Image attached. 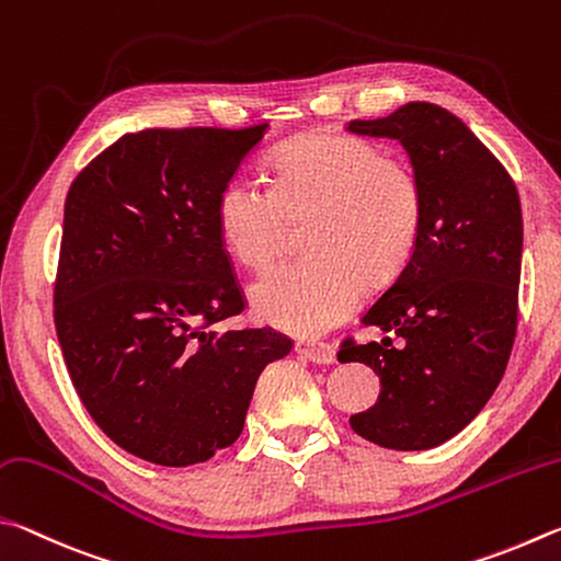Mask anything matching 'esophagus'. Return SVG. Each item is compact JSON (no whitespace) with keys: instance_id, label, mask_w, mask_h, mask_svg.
Here are the masks:
<instances>
[{"instance_id":"34e87169","label":"esophagus","mask_w":561,"mask_h":561,"mask_svg":"<svg viewBox=\"0 0 561 561\" xmlns=\"http://www.w3.org/2000/svg\"><path fill=\"white\" fill-rule=\"evenodd\" d=\"M296 352L300 357H306L312 365H332L335 362V350L328 342L320 340H298Z\"/></svg>"}]
</instances>
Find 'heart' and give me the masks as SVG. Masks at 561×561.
<instances>
[{
	"instance_id": "1",
	"label": "heart",
	"mask_w": 561,
	"mask_h": 561,
	"mask_svg": "<svg viewBox=\"0 0 561 561\" xmlns=\"http://www.w3.org/2000/svg\"><path fill=\"white\" fill-rule=\"evenodd\" d=\"M268 190L233 180L216 202V226L245 268L273 263L288 216L310 211V253L271 271L251 288L255 316L312 335L345 320L367 280H389L407 263L424 216L411 164L381 154L365 137L318 130L293 137L268 157Z\"/></svg>"
}]
</instances>
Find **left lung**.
<instances>
[{
	"instance_id": "8db88e82",
	"label": "left lung",
	"mask_w": 561,
	"mask_h": 561,
	"mask_svg": "<svg viewBox=\"0 0 561 561\" xmlns=\"http://www.w3.org/2000/svg\"><path fill=\"white\" fill-rule=\"evenodd\" d=\"M347 130L399 140L424 196L414 251L362 318L401 345L347 340L337 355L371 367L381 381L377 404L350 416V426L385 448H436L480 414L513 352L519 194L497 157L440 105L407 103Z\"/></svg>"
}]
</instances>
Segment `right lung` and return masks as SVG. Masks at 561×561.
<instances>
[{
  "instance_id": "obj_1",
  "label": "right lung",
  "mask_w": 561,
  "mask_h": 561,
  "mask_svg": "<svg viewBox=\"0 0 561 561\" xmlns=\"http://www.w3.org/2000/svg\"><path fill=\"white\" fill-rule=\"evenodd\" d=\"M265 127L127 133L66 196L54 320L68 375L103 434L157 466L231 446L261 371L293 350L271 328L214 330L243 310L216 202Z\"/></svg>"
}]
</instances>
